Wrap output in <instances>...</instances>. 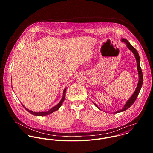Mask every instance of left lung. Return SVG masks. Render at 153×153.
<instances>
[{"mask_svg":"<svg viewBox=\"0 0 153 153\" xmlns=\"http://www.w3.org/2000/svg\"><path fill=\"white\" fill-rule=\"evenodd\" d=\"M121 42H125L126 44V45L127 46V48L131 51V52L133 53V54L134 55V56L136 59V61H137V70H138V77H139V80L138 82V84L137 88L134 92V94L132 95L131 98L127 101V102L126 103V104L124 105V107L123 109L120 110V111H117L114 113H118V112H121L123 111H124L127 109H128L131 105L134 104V102L135 101V100L137 98V96L139 94V92L140 91V89L141 88V87L143 85V72L141 71V68L140 66V56L138 55V53L137 52V51L135 49V48H134L131 44H130V42L126 39L123 38L121 39ZM94 104L99 109H101L94 102H93Z\"/></svg>","mask_w":153,"mask_h":153,"instance_id":"obj_1","label":"left lung"}]
</instances>
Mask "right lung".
<instances>
[{
    "label": "right lung",
    "mask_w": 153,
    "mask_h": 153,
    "mask_svg": "<svg viewBox=\"0 0 153 153\" xmlns=\"http://www.w3.org/2000/svg\"><path fill=\"white\" fill-rule=\"evenodd\" d=\"M66 91V88H65L64 89V92H63V96H62V98L61 100L60 101V102H59L56 105H55V107H52L51 109H49V110L48 111L36 112H33V111H30V110L26 108L25 107H24V105H23V104H22V106L25 108V109H26V110H27L29 112H30V114H32V115H35V116H46V115H49V114H51V113H52V112H53L57 111L58 109H59V108L61 107V106L62 105V103H63V102H64V100H65V98Z\"/></svg>",
    "instance_id": "right-lung-1"
}]
</instances>
